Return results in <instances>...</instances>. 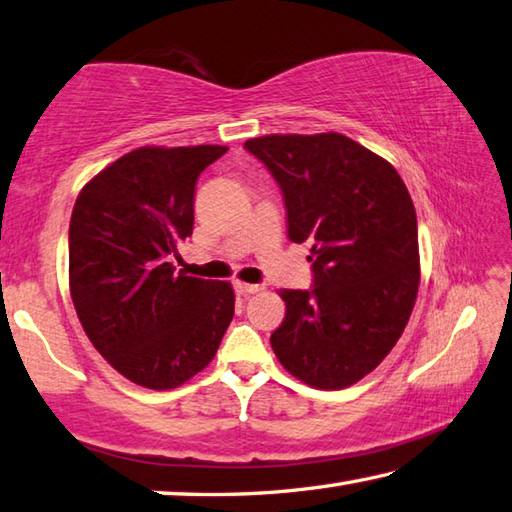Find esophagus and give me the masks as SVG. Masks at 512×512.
Masks as SVG:
<instances>
[{
    "label": "esophagus",
    "mask_w": 512,
    "mask_h": 512,
    "mask_svg": "<svg viewBox=\"0 0 512 512\" xmlns=\"http://www.w3.org/2000/svg\"><path fill=\"white\" fill-rule=\"evenodd\" d=\"M235 290L239 295H253V293H259L262 290V286L259 284H244V282H235Z\"/></svg>",
    "instance_id": "34e87169"
}]
</instances>
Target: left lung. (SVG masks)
<instances>
[{
	"label": "left lung",
	"instance_id": "left-lung-1",
	"mask_svg": "<svg viewBox=\"0 0 512 512\" xmlns=\"http://www.w3.org/2000/svg\"><path fill=\"white\" fill-rule=\"evenodd\" d=\"M282 188L288 239L308 242L313 286L282 290L270 346L290 375L322 390L355 384L402 337L419 288L417 217L386 159L339 133L244 144Z\"/></svg>",
	"mask_w": 512,
	"mask_h": 512
}]
</instances>
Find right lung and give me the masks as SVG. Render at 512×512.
Masks as SVG:
<instances>
[{"instance_id":"obj_1","label":"right lung","mask_w":512,"mask_h":512,"mask_svg":"<svg viewBox=\"0 0 512 512\" xmlns=\"http://www.w3.org/2000/svg\"><path fill=\"white\" fill-rule=\"evenodd\" d=\"M226 146H144L79 193L68 228L70 297L86 335L130 382L168 390L215 357L235 313L228 282L175 273L193 235L195 184Z\"/></svg>"}]
</instances>
